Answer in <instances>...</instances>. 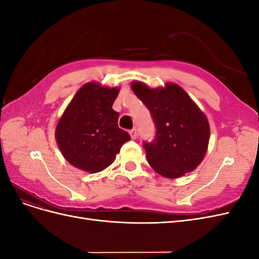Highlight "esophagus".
<instances>
[{
	"label": "esophagus",
	"instance_id": "1",
	"mask_svg": "<svg viewBox=\"0 0 259 259\" xmlns=\"http://www.w3.org/2000/svg\"><path fill=\"white\" fill-rule=\"evenodd\" d=\"M130 134H131V137L132 139H137L138 137V134H137V128H133L132 131H130Z\"/></svg>",
	"mask_w": 259,
	"mask_h": 259
}]
</instances>
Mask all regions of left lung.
<instances>
[{
    "label": "left lung",
    "instance_id": "obj_1",
    "mask_svg": "<svg viewBox=\"0 0 259 259\" xmlns=\"http://www.w3.org/2000/svg\"><path fill=\"white\" fill-rule=\"evenodd\" d=\"M131 88L151 112L156 127L154 142L144 144L150 166L161 176L173 179L197 168L209 142L205 113L176 83L151 89L133 81Z\"/></svg>",
    "mask_w": 259,
    "mask_h": 259
}]
</instances>
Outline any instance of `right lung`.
Masks as SVG:
<instances>
[{
    "instance_id": "add662e5",
    "label": "right lung",
    "mask_w": 259,
    "mask_h": 259,
    "mask_svg": "<svg viewBox=\"0 0 259 259\" xmlns=\"http://www.w3.org/2000/svg\"><path fill=\"white\" fill-rule=\"evenodd\" d=\"M120 88L97 82L84 84L76 92L55 130V138L64 158L81 170L94 174L114 162L131 136L119 128V112L112 105Z\"/></svg>"
}]
</instances>
